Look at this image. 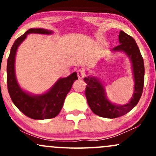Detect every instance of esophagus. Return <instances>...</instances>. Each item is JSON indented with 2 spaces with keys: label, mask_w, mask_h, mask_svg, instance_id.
Returning <instances> with one entry per match:
<instances>
[{
  "label": "esophagus",
  "mask_w": 156,
  "mask_h": 156,
  "mask_svg": "<svg viewBox=\"0 0 156 156\" xmlns=\"http://www.w3.org/2000/svg\"><path fill=\"white\" fill-rule=\"evenodd\" d=\"M85 76V73H84V70L83 69H79L78 71V77L79 79H82V78H84Z\"/></svg>",
  "instance_id": "34e87169"
}]
</instances>
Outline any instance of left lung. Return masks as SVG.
Returning <instances> with one entry per match:
<instances>
[{
  "label": "left lung",
  "mask_w": 156,
  "mask_h": 156,
  "mask_svg": "<svg viewBox=\"0 0 156 156\" xmlns=\"http://www.w3.org/2000/svg\"><path fill=\"white\" fill-rule=\"evenodd\" d=\"M119 37L120 44L112 51L125 53L131 63L134 87L130 101L124 105L112 103L106 96V87L97 77L87 76L84 78L87 84L85 95L90 108L94 114L107 119H115L129 112L138 103L144 89V63L140 49L134 39L123 31L119 32Z\"/></svg>",
  "instance_id": "obj_1"
}]
</instances>
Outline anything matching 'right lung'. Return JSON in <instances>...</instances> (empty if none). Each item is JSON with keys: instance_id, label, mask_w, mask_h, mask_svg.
I'll use <instances>...</instances> for the list:
<instances>
[{"instance_id": "1", "label": "right lung", "mask_w": 156, "mask_h": 156, "mask_svg": "<svg viewBox=\"0 0 156 156\" xmlns=\"http://www.w3.org/2000/svg\"><path fill=\"white\" fill-rule=\"evenodd\" d=\"M29 34H51L53 31L45 29H30L14 42L7 59V81L8 92L12 103L28 117L37 120L55 118L62 109L66 97L75 81L78 80L76 72L66 78L57 80L49 90L42 94H31L21 88L15 73V59L20 45Z\"/></svg>"}]
</instances>
